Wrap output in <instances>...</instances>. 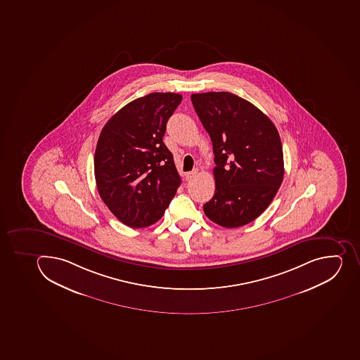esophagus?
<instances>
[{
	"mask_svg": "<svg viewBox=\"0 0 360 360\" xmlns=\"http://www.w3.org/2000/svg\"><path fill=\"white\" fill-rule=\"evenodd\" d=\"M197 172H198L197 169H193L191 172H188L187 174H186V179H187V180H191V179H194L195 176H196Z\"/></svg>",
	"mask_w": 360,
	"mask_h": 360,
	"instance_id": "34e87169",
	"label": "esophagus"
}]
</instances>
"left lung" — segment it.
I'll return each instance as SVG.
<instances>
[{"label":"left lung","mask_w":360,"mask_h":360,"mask_svg":"<svg viewBox=\"0 0 360 360\" xmlns=\"http://www.w3.org/2000/svg\"><path fill=\"white\" fill-rule=\"evenodd\" d=\"M197 116L212 141L216 191L204 204L210 220L236 229L267 209L285 174L283 151L272 120L229 91L191 95Z\"/></svg>","instance_id":"obj_1"}]
</instances>
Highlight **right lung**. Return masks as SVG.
<instances>
[{"mask_svg": "<svg viewBox=\"0 0 360 360\" xmlns=\"http://www.w3.org/2000/svg\"><path fill=\"white\" fill-rule=\"evenodd\" d=\"M182 96L151 93L131 101L104 125L94 157L101 198L119 221L143 229L163 217L181 184L163 142Z\"/></svg>", "mask_w": 360, "mask_h": 360, "instance_id": "1", "label": "right lung"}]
</instances>
